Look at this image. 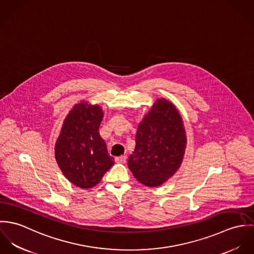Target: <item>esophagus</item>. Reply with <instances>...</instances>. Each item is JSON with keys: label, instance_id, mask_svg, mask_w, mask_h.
<instances>
[{"label": "esophagus", "instance_id": "1", "mask_svg": "<svg viewBox=\"0 0 254 254\" xmlns=\"http://www.w3.org/2000/svg\"><path fill=\"white\" fill-rule=\"evenodd\" d=\"M115 162L117 163H125L126 162V156L125 155H120L115 157Z\"/></svg>", "mask_w": 254, "mask_h": 254}]
</instances>
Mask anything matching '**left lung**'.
Segmentation results:
<instances>
[{
  "instance_id": "8db88e82",
  "label": "left lung",
  "mask_w": 254,
  "mask_h": 254,
  "mask_svg": "<svg viewBox=\"0 0 254 254\" xmlns=\"http://www.w3.org/2000/svg\"><path fill=\"white\" fill-rule=\"evenodd\" d=\"M186 146L179 110L170 101L156 99L138 125L136 146L128 158V167L141 184L159 187L180 168Z\"/></svg>"
}]
</instances>
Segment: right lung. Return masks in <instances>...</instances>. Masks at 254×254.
Segmentation results:
<instances>
[{
    "label": "right lung",
    "mask_w": 254,
    "mask_h": 254,
    "mask_svg": "<svg viewBox=\"0 0 254 254\" xmlns=\"http://www.w3.org/2000/svg\"><path fill=\"white\" fill-rule=\"evenodd\" d=\"M104 111L88 101L76 104L64 120L55 156L65 178L78 188L97 186L114 159L99 133Z\"/></svg>",
    "instance_id": "obj_1"
}]
</instances>
